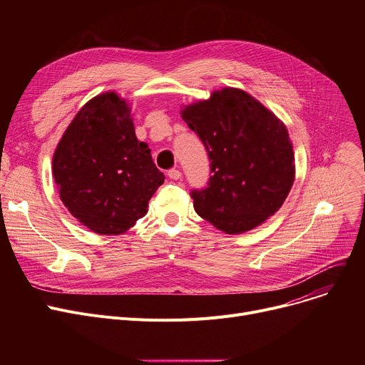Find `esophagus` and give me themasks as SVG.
I'll use <instances>...</instances> for the list:
<instances>
[{"label": "esophagus", "mask_w": 365, "mask_h": 365, "mask_svg": "<svg viewBox=\"0 0 365 365\" xmlns=\"http://www.w3.org/2000/svg\"><path fill=\"white\" fill-rule=\"evenodd\" d=\"M167 175H168V178L173 179V180H179V179L182 178V173H180L179 168H170V170L167 171Z\"/></svg>", "instance_id": "esophagus-1"}]
</instances>
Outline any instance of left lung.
<instances>
[{
	"label": "left lung",
	"mask_w": 365,
	"mask_h": 365,
	"mask_svg": "<svg viewBox=\"0 0 365 365\" xmlns=\"http://www.w3.org/2000/svg\"><path fill=\"white\" fill-rule=\"evenodd\" d=\"M182 118L210 160L207 186L190 190L195 212L226 234L274 216L294 182L289 131L275 115L245 91L223 88L186 106Z\"/></svg>",
	"instance_id": "1"
}]
</instances>
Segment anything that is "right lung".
I'll return each instance as SVG.
<instances>
[{
	"instance_id": "add662e5",
	"label": "right lung",
	"mask_w": 365,
	"mask_h": 365,
	"mask_svg": "<svg viewBox=\"0 0 365 365\" xmlns=\"http://www.w3.org/2000/svg\"><path fill=\"white\" fill-rule=\"evenodd\" d=\"M53 176L71 215L103 235L143 217L165 179L115 93L96 96L75 115L54 152Z\"/></svg>"
}]
</instances>
